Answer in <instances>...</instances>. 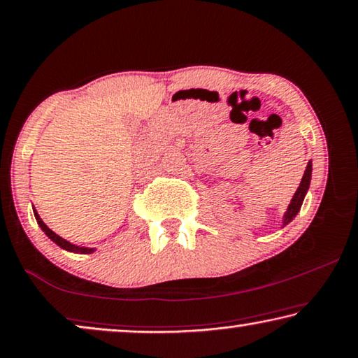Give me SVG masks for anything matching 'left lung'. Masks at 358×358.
I'll use <instances>...</instances> for the list:
<instances>
[{
    "instance_id": "obj_1",
    "label": "left lung",
    "mask_w": 358,
    "mask_h": 358,
    "mask_svg": "<svg viewBox=\"0 0 358 358\" xmlns=\"http://www.w3.org/2000/svg\"><path fill=\"white\" fill-rule=\"evenodd\" d=\"M310 180H312V162H308L307 169H305V173H303V178H302V180H300L299 189L295 190L291 203H289V206H287V211L284 213L282 226H287L289 222H291L294 217L297 216V213L300 211V206H302V203H303L305 195H307V192H308Z\"/></svg>"
}]
</instances>
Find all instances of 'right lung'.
Segmentation results:
<instances>
[{"label": "right lung", "mask_w": 358, "mask_h": 358, "mask_svg": "<svg viewBox=\"0 0 358 358\" xmlns=\"http://www.w3.org/2000/svg\"><path fill=\"white\" fill-rule=\"evenodd\" d=\"M34 215H35V220H37V222H38V226L41 227V231H43L45 234L48 236L50 239L56 243V245H59L61 248H64V250H67V252H74V253H92V252H95V248H89V247H79V245H74V243L67 242L66 239H63V237L56 234V232L51 231L50 227L46 226L43 221H41V217L38 216L37 210H34Z\"/></svg>", "instance_id": "1"}]
</instances>
